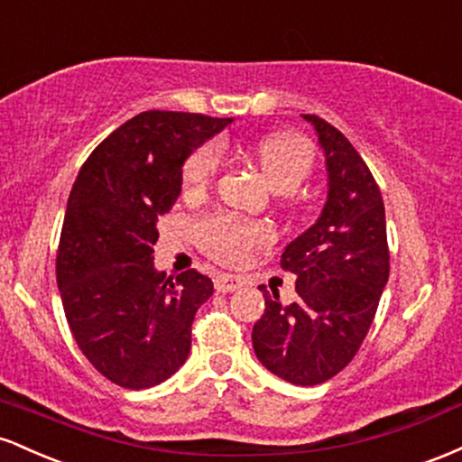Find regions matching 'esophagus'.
Here are the masks:
<instances>
[{
    "label": "esophagus",
    "instance_id": "esophagus-1",
    "mask_svg": "<svg viewBox=\"0 0 462 462\" xmlns=\"http://www.w3.org/2000/svg\"><path fill=\"white\" fill-rule=\"evenodd\" d=\"M241 286H243V278H238V275H232V273L215 275V289L219 291V293H232V291L241 289Z\"/></svg>",
    "mask_w": 462,
    "mask_h": 462
}]
</instances>
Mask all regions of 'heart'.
Returning <instances> with one entry per match:
<instances>
[{"instance_id":"heart-1","label":"heart","mask_w":462,"mask_h":462,"mask_svg":"<svg viewBox=\"0 0 462 462\" xmlns=\"http://www.w3.org/2000/svg\"><path fill=\"white\" fill-rule=\"evenodd\" d=\"M254 161L263 178L275 193L295 201V190L310 178L315 169V147L295 132H275L254 145ZM224 164V153L217 143H201L189 153L182 167V189L199 198L215 184ZM201 245L210 256L226 264H241L254 249L267 245L272 232L263 224L238 219L232 215L206 217L199 224Z\"/></svg>"}]
</instances>
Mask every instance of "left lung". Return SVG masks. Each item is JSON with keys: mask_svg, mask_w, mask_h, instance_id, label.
<instances>
[{"mask_svg": "<svg viewBox=\"0 0 462 462\" xmlns=\"http://www.w3.org/2000/svg\"><path fill=\"white\" fill-rule=\"evenodd\" d=\"M317 128L328 164V201L315 226L284 249L280 267L298 275L293 304L261 284L264 312L252 343L261 363L291 384L312 386L356 356L389 280L384 201L367 162L334 125Z\"/></svg>", "mask_w": 462, "mask_h": 462, "instance_id": "obj_1", "label": "left lung"}]
</instances>
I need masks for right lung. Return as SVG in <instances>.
<instances>
[{"label":"right lung","instance_id":"add662e5","mask_svg":"<svg viewBox=\"0 0 462 462\" xmlns=\"http://www.w3.org/2000/svg\"><path fill=\"white\" fill-rule=\"evenodd\" d=\"M230 121L145 110L95 147L69 195L56 254L62 309L88 363L124 389L161 384L189 356L213 280L158 273L156 226L176 204L184 158Z\"/></svg>","mask_w":462,"mask_h":462}]
</instances>
